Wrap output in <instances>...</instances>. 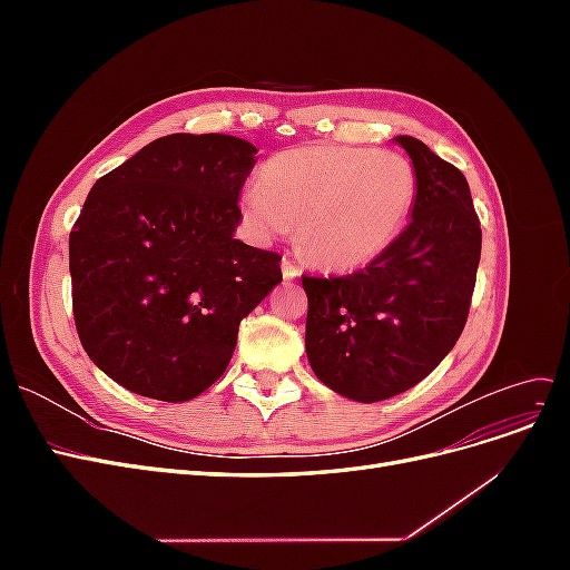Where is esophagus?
<instances>
[{
    "label": "esophagus",
    "instance_id": "1",
    "mask_svg": "<svg viewBox=\"0 0 570 570\" xmlns=\"http://www.w3.org/2000/svg\"><path fill=\"white\" fill-rule=\"evenodd\" d=\"M299 273H302V268L297 266V262H292L289 256H285V258H283V275H285V278L292 281V278H297Z\"/></svg>",
    "mask_w": 570,
    "mask_h": 570
}]
</instances>
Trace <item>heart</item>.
I'll use <instances>...</instances> for the list:
<instances>
[{
	"mask_svg": "<svg viewBox=\"0 0 570 570\" xmlns=\"http://www.w3.org/2000/svg\"><path fill=\"white\" fill-rule=\"evenodd\" d=\"M416 195V168L404 154L316 145L275 154L262 183L239 197V212L258 243L297 223V243L312 262L347 271L400 237Z\"/></svg>",
	"mask_w": 570,
	"mask_h": 570,
	"instance_id": "1",
	"label": "heart"
}]
</instances>
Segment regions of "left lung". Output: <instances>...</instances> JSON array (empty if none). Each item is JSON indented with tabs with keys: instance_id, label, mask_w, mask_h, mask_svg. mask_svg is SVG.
<instances>
[{
	"instance_id": "8db88e82",
	"label": "left lung",
	"mask_w": 570,
	"mask_h": 570,
	"mask_svg": "<svg viewBox=\"0 0 570 570\" xmlns=\"http://www.w3.org/2000/svg\"><path fill=\"white\" fill-rule=\"evenodd\" d=\"M419 176L409 226L347 275H302L306 356L321 383L354 402L419 385L469 318L482 230L465 176L421 140L396 137Z\"/></svg>"
}]
</instances>
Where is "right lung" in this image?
Masks as SVG:
<instances>
[{"instance_id":"right-lung-1","label":"right lung","mask_w":570,"mask_h":570,"mask_svg":"<svg viewBox=\"0 0 570 570\" xmlns=\"http://www.w3.org/2000/svg\"><path fill=\"white\" fill-rule=\"evenodd\" d=\"M254 154L239 137L176 132L92 185L68 237L73 318L82 350L126 390L195 400L283 281L281 254L233 235Z\"/></svg>"}]
</instances>
